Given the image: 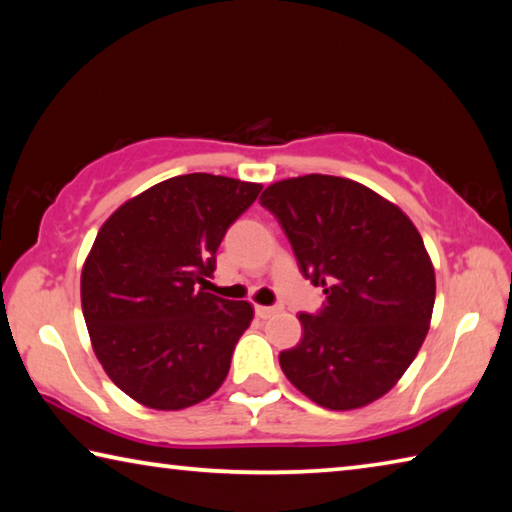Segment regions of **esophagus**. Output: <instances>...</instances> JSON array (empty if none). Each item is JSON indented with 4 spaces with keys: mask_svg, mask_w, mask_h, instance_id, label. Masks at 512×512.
<instances>
[{
    "mask_svg": "<svg viewBox=\"0 0 512 512\" xmlns=\"http://www.w3.org/2000/svg\"><path fill=\"white\" fill-rule=\"evenodd\" d=\"M277 311H280V307H264V305H257L255 307V314L259 318H271V316L277 314Z\"/></svg>",
    "mask_w": 512,
    "mask_h": 512,
    "instance_id": "1",
    "label": "esophagus"
}]
</instances>
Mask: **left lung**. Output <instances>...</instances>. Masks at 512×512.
<instances>
[{"mask_svg":"<svg viewBox=\"0 0 512 512\" xmlns=\"http://www.w3.org/2000/svg\"><path fill=\"white\" fill-rule=\"evenodd\" d=\"M259 201L327 298L298 316L305 334L280 354L282 372L329 411L379 400L429 332L436 275L418 228L366 185L323 173L268 185Z\"/></svg>","mask_w":512,"mask_h":512,"instance_id":"1","label":"left lung"}]
</instances>
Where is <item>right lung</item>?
<instances>
[{
	"instance_id": "obj_1",
	"label": "right lung",
	"mask_w": 512,
	"mask_h": 512,
	"mask_svg": "<svg viewBox=\"0 0 512 512\" xmlns=\"http://www.w3.org/2000/svg\"><path fill=\"white\" fill-rule=\"evenodd\" d=\"M259 192V183L187 173L137 194L101 225L81 273L83 318L106 375L135 402L187 409L228 377L253 307L198 284Z\"/></svg>"
}]
</instances>
